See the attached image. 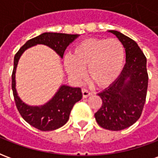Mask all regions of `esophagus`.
Returning <instances> with one entry per match:
<instances>
[{"mask_svg": "<svg viewBox=\"0 0 158 158\" xmlns=\"http://www.w3.org/2000/svg\"><path fill=\"white\" fill-rule=\"evenodd\" d=\"M82 94H83V97L84 98H87L88 96H89L91 95V93L89 92L88 89H82Z\"/></svg>", "mask_w": 158, "mask_h": 158, "instance_id": "34e87169", "label": "esophagus"}]
</instances>
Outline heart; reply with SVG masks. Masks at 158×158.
Listing matches in <instances>:
<instances>
[{"mask_svg": "<svg viewBox=\"0 0 158 158\" xmlns=\"http://www.w3.org/2000/svg\"><path fill=\"white\" fill-rule=\"evenodd\" d=\"M125 51L117 39H88L73 48L72 55H66L63 64L71 79L79 83L87 78L100 88L112 85L121 74L124 66Z\"/></svg>", "mask_w": 158, "mask_h": 158, "instance_id": "1", "label": "heart"}]
</instances>
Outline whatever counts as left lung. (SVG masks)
<instances>
[{
    "instance_id": "1",
    "label": "left lung",
    "mask_w": 158,
    "mask_h": 158,
    "mask_svg": "<svg viewBox=\"0 0 158 158\" xmlns=\"http://www.w3.org/2000/svg\"><path fill=\"white\" fill-rule=\"evenodd\" d=\"M123 45L126 63L115 82L98 96L102 106L96 113L97 123L103 129L118 131L134 124L145 105L148 86L146 58L135 40L116 30L108 31Z\"/></svg>"
}]
</instances>
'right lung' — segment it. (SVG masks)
<instances>
[{
  "mask_svg": "<svg viewBox=\"0 0 158 158\" xmlns=\"http://www.w3.org/2000/svg\"><path fill=\"white\" fill-rule=\"evenodd\" d=\"M79 35L61 33H43L29 40L23 45L14 56V67L12 75V88L16 106L23 118L30 125L41 131H52L61 128L69 121L73 106L82 98L81 89L62 85L55 95L43 105L30 106L23 102L16 89V70L23 53L27 49L37 45H44L52 49L62 58L66 48Z\"/></svg>",
  "mask_w": 158,
  "mask_h": 158,
  "instance_id": "right-lung-1",
  "label": "right lung"
}]
</instances>
